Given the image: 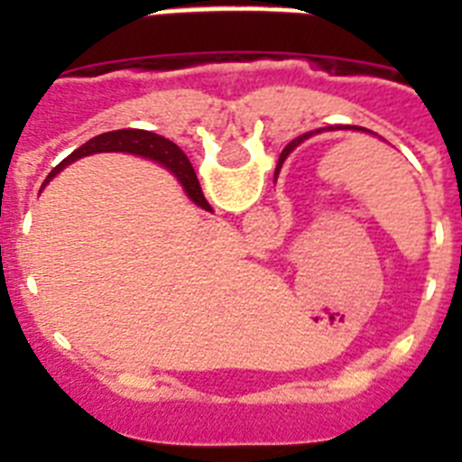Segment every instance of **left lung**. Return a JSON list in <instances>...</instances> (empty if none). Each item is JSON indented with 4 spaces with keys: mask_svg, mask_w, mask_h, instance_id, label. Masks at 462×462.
Returning a JSON list of instances; mask_svg holds the SVG:
<instances>
[{
    "mask_svg": "<svg viewBox=\"0 0 462 462\" xmlns=\"http://www.w3.org/2000/svg\"><path fill=\"white\" fill-rule=\"evenodd\" d=\"M333 129H352V126H328V129H317V132H310V134H303V136H300V138H296V141H291V143H289V145H287V148L282 150V154H280V164H282V162H284V157H287V154H289V152H291V150H293V148H296L298 143H303V141H305V138H312V136H314V134H321V132H333ZM354 129H356V132H365V134H373V132H370V129H363V126H354ZM280 164H277V169H280Z\"/></svg>",
    "mask_w": 462,
    "mask_h": 462,
    "instance_id": "left-lung-1",
    "label": "left lung"
}]
</instances>
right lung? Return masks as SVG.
<instances>
[{"label":"right lung","instance_id":"obj_1","mask_svg":"<svg viewBox=\"0 0 462 462\" xmlns=\"http://www.w3.org/2000/svg\"><path fill=\"white\" fill-rule=\"evenodd\" d=\"M97 152H129V154H138V157L152 159L157 164L166 166L171 173L178 178V182L182 185L185 194L189 196L191 201L196 203L203 210H210L208 206L206 196H203L201 185H199V178H196L194 169H191L189 159L185 157L178 145L173 141L164 136H157L152 132H143V129H117V132H108V134H99V136L89 138L85 145H80L79 150H73L64 162H60L57 169H52V173L48 175L46 182H51V178H55V173L69 166L76 159H83L88 154H97ZM43 182V185H46Z\"/></svg>","mask_w":462,"mask_h":462}]
</instances>
